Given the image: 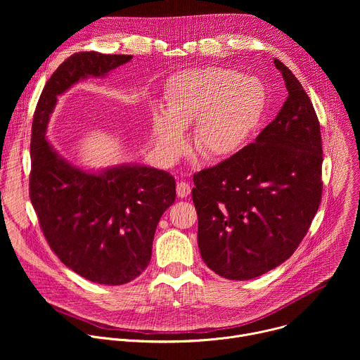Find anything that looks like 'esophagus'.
<instances>
[{
    "label": "esophagus",
    "mask_w": 360,
    "mask_h": 360,
    "mask_svg": "<svg viewBox=\"0 0 360 360\" xmlns=\"http://www.w3.org/2000/svg\"><path fill=\"white\" fill-rule=\"evenodd\" d=\"M176 193H178L179 198H186V196H189V195H191V185H189L188 182H184V181L178 182V185H176Z\"/></svg>",
    "instance_id": "1"
}]
</instances>
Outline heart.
Returning a JSON list of instances; mask_svg holds the SVG:
<instances>
[{"label": "heart", "mask_w": 360, "mask_h": 360, "mask_svg": "<svg viewBox=\"0 0 360 360\" xmlns=\"http://www.w3.org/2000/svg\"><path fill=\"white\" fill-rule=\"evenodd\" d=\"M165 96V114L152 112V131L168 161L181 155L182 131L195 122L193 146L205 160L233 155L249 141L266 108V91L259 79L221 67L175 74Z\"/></svg>", "instance_id": "b5f03b06"}]
</instances>
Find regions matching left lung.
Here are the masks:
<instances>
[{"label":"left lung","instance_id":"8db88e82","mask_svg":"<svg viewBox=\"0 0 360 360\" xmlns=\"http://www.w3.org/2000/svg\"><path fill=\"white\" fill-rule=\"evenodd\" d=\"M288 98L255 142L193 175L198 246L219 276L248 281L296 250L322 199V136L312 102L279 60Z\"/></svg>","mask_w":360,"mask_h":360}]
</instances>
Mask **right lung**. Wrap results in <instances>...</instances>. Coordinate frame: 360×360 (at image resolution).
Instances as JSON below:
<instances>
[{"instance_id": "add662e5", "label": "right lung", "mask_w": 360, "mask_h": 360, "mask_svg": "<svg viewBox=\"0 0 360 360\" xmlns=\"http://www.w3.org/2000/svg\"><path fill=\"white\" fill-rule=\"evenodd\" d=\"M131 58L95 51L67 58L38 99L30 146V198L49 248L79 276L111 286L128 283L146 269L157 225L175 202V178L141 165L82 171L58 155L45 131L58 95Z\"/></svg>"}]
</instances>
